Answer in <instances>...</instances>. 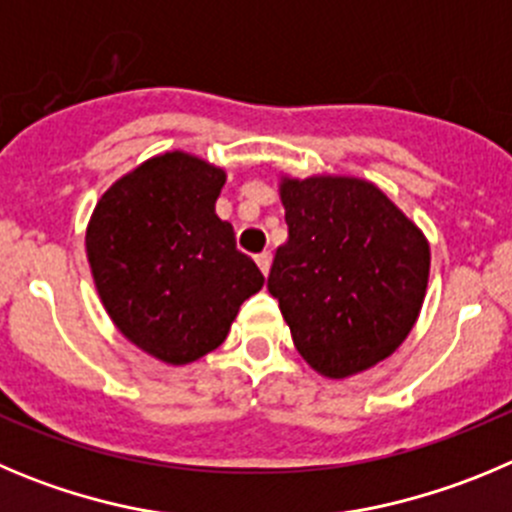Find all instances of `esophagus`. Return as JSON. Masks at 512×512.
<instances>
[{"instance_id": "obj_1", "label": "esophagus", "mask_w": 512, "mask_h": 512, "mask_svg": "<svg viewBox=\"0 0 512 512\" xmlns=\"http://www.w3.org/2000/svg\"><path fill=\"white\" fill-rule=\"evenodd\" d=\"M256 264H259V269H261V274H269V269H271V253L269 251H264V253H259V256H256Z\"/></svg>"}]
</instances>
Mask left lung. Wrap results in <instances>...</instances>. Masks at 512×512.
Masks as SVG:
<instances>
[{
  "label": "left lung",
  "instance_id": "left-lung-1",
  "mask_svg": "<svg viewBox=\"0 0 512 512\" xmlns=\"http://www.w3.org/2000/svg\"><path fill=\"white\" fill-rule=\"evenodd\" d=\"M289 238L271 297L299 355L327 378L386 360L406 340L429 281V243L383 190L358 177H281Z\"/></svg>",
  "mask_w": 512,
  "mask_h": 512
}]
</instances>
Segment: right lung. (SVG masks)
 Returning a JSON list of instances; mask_svg holds the SVG:
<instances>
[{"label": "right lung", "instance_id": "right-lung-1", "mask_svg": "<svg viewBox=\"0 0 512 512\" xmlns=\"http://www.w3.org/2000/svg\"><path fill=\"white\" fill-rule=\"evenodd\" d=\"M225 172L185 152L147 159L103 192L86 253L103 307L121 335L162 363L203 358L264 274L215 215Z\"/></svg>", "mask_w": 512, "mask_h": 512}]
</instances>
